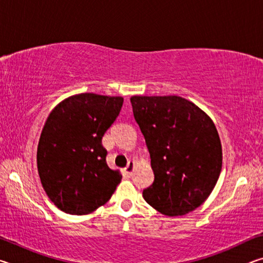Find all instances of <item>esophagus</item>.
<instances>
[{
    "label": "esophagus",
    "mask_w": 263,
    "mask_h": 263,
    "mask_svg": "<svg viewBox=\"0 0 263 263\" xmlns=\"http://www.w3.org/2000/svg\"><path fill=\"white\" fill-rule=\"evenodd\" d=\"M133 169H135V161H128L127 166L125 168V173L127 175H132Z\"/></svg>",
    "instance_id": "1"
}]
</instances>
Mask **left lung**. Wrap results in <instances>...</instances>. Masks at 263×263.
Here are the masks:
<instances>
[{"label": "left lung", "mask_w": 263, "mask_h": 263, "mask_svg": "<svg viewBox=\"0 0 263 263\" xmlns=\"http://www.w3.org/2000/svg\"><path fill=\"white\" fill-rule=\"evenodd\" d=\"M131 104L154 173L142 197L166 216L194 211L210 196L221 171L215 124L180 96H132Z\"/></svg>", "instance_id": "8db88e82"}]
</instances>
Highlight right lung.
<instances>
[{
  "mask_svg": "<svg viewBox=\"0 0 263 263\" xmlns=\"http://www.w3.org/2000/svg\"><path fill=\"white\" fill-rule=\"evenodd\" d=\"M123 97L84 92L58 104L39 139L37 167L43 188L61 211L88 215L109 201L122 175L106 164L102 145Z\"/></svg>",
  "mask_w": 263,
  "mask_h": 263,
  "instance_id": "add662e5",
  "label": "right lung"
}]
</instances>
